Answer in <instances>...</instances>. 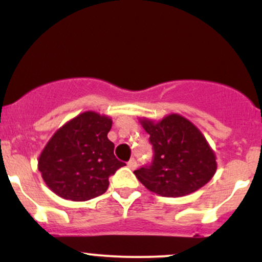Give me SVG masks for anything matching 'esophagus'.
Segmentation results:
<instances>
[{"label":"esophagus","mask_w":262,"mask_h":262,"mask_svg":"<svg viewBox=\"0 0 262 262\" xmlns=\"http://www.w3.org/2000/svg\"><path fill=\"white\" fill-rule=\"evenodd\" d=\"M128 167L130 170H135L138 167V164H137V160L135 159H130V160L128 161Z\"/></svg>","instance_id":"1"}]
</instances>
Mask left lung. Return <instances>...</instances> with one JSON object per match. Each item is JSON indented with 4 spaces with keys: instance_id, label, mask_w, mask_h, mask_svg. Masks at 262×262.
Listing matches in <instances>:
<instances>
[{
    "instance_id": "1",
    "label": "left lung",
    "mask_w": 262,
    "mask_h": 262,
    "mask_svg": "<svg viewBox=\"0 0 262 262\" xmlns=\"http://www.w3.org/2000/svg\"><path fill=\"white\" fill-rule=\"evenodd\" d=\"M140 123L150 135L154 156L151 164L134 173L149 191L162 197H182L214 176L215 154L193 123L180 114H169L159 122L144 118Z\"/></svg>"
}]
</instances>
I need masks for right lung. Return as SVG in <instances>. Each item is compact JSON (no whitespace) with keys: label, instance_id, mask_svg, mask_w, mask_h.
I'll list each match as a JSON object with an SVG mask.
<instances>
[{"label":"right lung","instance_id":"obj_1","mask_svg":"<svg viewBox=\"0 0 262 262\" xmlns=\"http://www.w3.org/2000/svg\"><path fill=\"white\" fill-rule=\"evenodd\" d=\"M112 119L83 112L55 132L41 151L38 169L44 182L64 200L82 202L107 191L110 176L124 162L114 156L107 138Z\"/></svg>","mask_w":262,"mask_h":262}]
</instances>
